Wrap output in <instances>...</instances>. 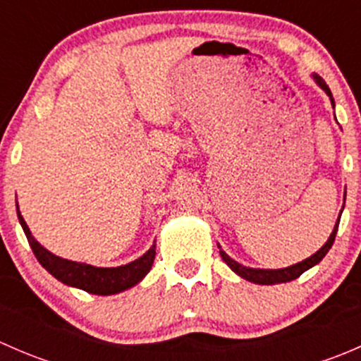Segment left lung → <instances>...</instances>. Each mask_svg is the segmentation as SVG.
I'll return each instance as SVG.
<instances>
[{
  "label": "left lung",
  "instance_id": "obj_1",
  "mask_svg": "<svg viewBox=\"0 0 361 361\" xmlns=\"http://www.w3.org/2000/svg\"><path fill=\"white\" fill-rule=\"evenodd\" d=\"M314 78H316V82H318V85L322 87V89L325 90L326 94H329L330 101H332V104H334V97H332V92H330L329 85H326V83L323 82V80L319 78L318 75H314ZM341 213H342V211H341ZM338 221H341V218H338V220H337L336 227H334V232H332V234H330L329 241H326L325 245L322 246V250L316 251V253L312 255V257L305 258V260H302V262H298V264L292 265V267L278 269V271H265V269H250V267H245V265L238 264V262H235V260H232V258L228 257V255L225 253L224 250H220V255H221V258H224L225 264H227L228 267H231L232 271L235 272V274H239V276H241V278L248 279V281H251V283H258V285H274V283H288V281H293V279H297L298 276L304 274V272L307 271V269H311L312 265L319 264V262L323 260V257H325V255L329 253V250L332 248L334 241H336Z\"/></svg>",
  "mask_w": 361,
  "mask_h": 361
}]
</instances>
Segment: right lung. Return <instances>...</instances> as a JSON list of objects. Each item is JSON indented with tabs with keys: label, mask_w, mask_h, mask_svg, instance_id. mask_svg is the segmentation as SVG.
<instances>
[{
	"label": "right lung",
	"mask_w": 361,
	"mask_h": 361,
	"mask_svg": "<svg viewBox=\"0 0 361 361\" xmlns=\"http://www.w3.org/2000/svg\"><path fill=\"white\" fill-rule=\"evenodd\" d=\"M17 216H19L20 225L24 228V234L27 238L29 246H31L32 253L38 258L39 264L59 281L64 285L75 286V288H82L89 293L96 295H111L118 293L122 290L130 288L136 285L137 281L147 276V272L152 269L155 258V243L147 253L137 260L130 262L127 265H120V267H94V265L78 264V262L64 260V258L56 257L50 251H47L43 246H39L35 241V238L29 232V227L25 225L23 214H20L19 206H17Z\"/></svg>",
	"instance_id": "right-lung-1"
}]
</instances>
